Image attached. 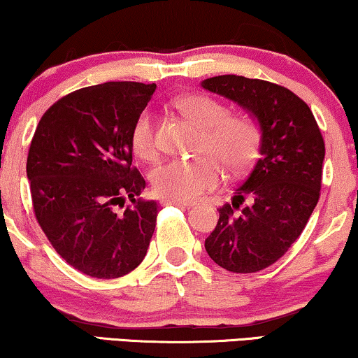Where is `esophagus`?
Segmentation results:
<instances>
[{"label": "esophagus", "instance_id": "esophagus-1", "mask_svg": "<svg viewBox=\"0 0 358 358\" xmlns=\"http://www.w3.org/2000/svg\"><path fill=\"white\" fill-rule=\"evenodd\" d=\"M164 205H178V207H184V208H190L194 203L190 202H184V200H173V199H166L163 200Z\"/></svg>", "mask_w": 358, "mask_h": 358}]
</instances>
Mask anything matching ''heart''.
<instances>
[{"label": "heart", "mask_w": 358, "mask_h": 358, "mask_svg": "<svg viewBox=\"0 0 358 358\" xmlns=\"http://www.w3.org/2000/svg\"><path fill=\"white\" fill-rule=\"evenodd\" d=\"M174 106L200 131L197 153L207 155L194 161L173 159L151 171V185L164 199L192 202L223 180L222 161L231 173H244L252 166L262 145V129L252 115L228 114L222 102L207 94H187ZM134 153L145 161L156 158V129L151 110L140 112L130 131ZM217 157L216 160L209 156Z\"/></svg>", "instance_id": "heart-1"}]
</instances>
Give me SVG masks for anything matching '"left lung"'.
<instances>
[{
	"mask_svg": "<svg viewBox=\"0 0 358 358\" xmlns=\"http://www.w3.org/2000/svg\"><path fill=\"white\" fill-rule=\"evenodd\" d=\"M202 86L238 102L262 129L261 156L218 208L205 249L229 272L264 271L296 241L320 200L324 140L306 102L280 85L223 75Z\"/></svg>",
	"mask_w": 358,
	"mask_h": 358,
	"instance_id": "1",
	"label": "left lung"
}]
</instances>
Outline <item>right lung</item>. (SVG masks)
I'll return each mask as SVG.
<instances>
[{"instance_id":"add662e5","label":"right lung","mask_w":358,"mask_h":358,"mask_svg":"<svg viewBox=\"0 0 358 358\" xmlns=\"http://www.w3.org/2000/svg\"><path fill=\"white\" fill-rule=\"evenodd\" d=\"M155 90L109 81L73 91L48 107L32 136L34 213L53 249L90 277H124L148 251L159 207L140 197L146 182L131 166L130 131Z\"/></svg>"}]
</instances>
